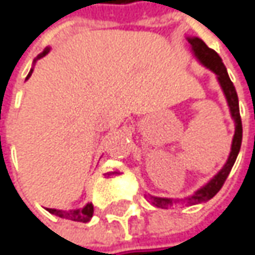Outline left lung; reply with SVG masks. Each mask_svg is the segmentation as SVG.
Returning <instances> with one entry per match:
<instances>
[{"instance_id": "left-lung-1", "label": "left lung", "mask_w": 255, "mask_h": 255, "mask_svg": "<svg viewBox=\"0 0 255 255\" xmlns=\"http://www.w3.org/2000/svg\"><path fill=\"white\" fill-rule=\"evenodd\" d=\"M189 43L193 49L195 54L198 56V59L202 62L206 68H209L212 72H215L218 75V81L221 83L222 89H224V94L227 97L228 101V105H230V110H231L232 118L235 120V134H234V140H232V148L231 154L228 157L227 164L222 167V170L218 173L217 176L202 189H199L192 198H187L189 203L192 205H196V203L205 202V201H209L211 198H214L218 192L221 190V187L224 186L228 174L231 172L232 166L237 160V156L240 153V148H241V141H243V124H241V115H240V107H238V95H237V91H235V86L231 82L230 76H228V72L227 68L224 66L222 63V59L219 57L215 50L209 49L205 43H203L201 38L193 37L189 38ZM150 201L153 202L154 206L157 208H169L173 206V203L176 201L173 199H166V198H156V196H150Z\"/></svg>"}]
</instances>
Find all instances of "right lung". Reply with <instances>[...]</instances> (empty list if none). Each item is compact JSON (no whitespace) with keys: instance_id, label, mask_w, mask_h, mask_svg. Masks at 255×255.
Masks as SVG:
<instances>
[{"instance_id":"1","label":"right lung","mask_w":255,"mask_h":255,"mask_svg":"<svg viewBox=\"0 0 255 255\" xmlns=\"http://www.w3.org/2000/svg\"><path fill=\"white\" fill-rule=\"evenodd\" d=\"M47 52H49V49H46L38 57H43ZM31 72L33 70H30V73L27 75L25 79H28L31 76ZM47 211L50 214H53V215H56V217L65 218V219H72V221H78V222H88L92 218V215H94V206H92V203H88L82 211H69V212H66V211H56V209H49V208H47Z\"/></svg>"}]
</instances>
